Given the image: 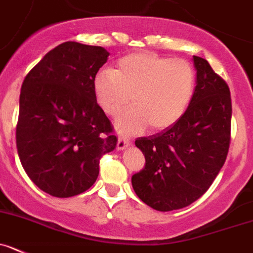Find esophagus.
Masks as SVG:
<instances>
[{
  "label": "esophagus",
  "instance_id": "esophagus-1",
  "mask_svg": "<svg viewBox=\"0 0 253 253\" xmlns=\"http://www.w3.org/2000/svg\"><path fill=\"white\" fill-rule=\"evenodd\" d=\"M129 145H131L129 140H127L126 137H120L119 141H117V150H125Z\"/></svg>",
  "mask_w": 253,
  "mask_h": 253
}]
</instances>
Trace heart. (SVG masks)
<instances>
[{"instance_id": "obj_1", "label": "heart", "mask_w": 253, "mask_h": 253, "mask_svg": "<svg viewBox=\"0 0 253 253\" xmlns=\"http://www.w3.org/2000/svg\"><path fill=\"white\" fill-rule=\"evenodd\" d=\"M98 107L112 119L124 112L116 127L121 133L138 134L171 128L187 112L196 91V72L182 58L153 52L124 56L113 71H98L92 81Z\"/></svg>"}]
</instances>
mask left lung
<instances>
[{"label":"left lung","mask_w":253,"mask_h":253,"mask_svg":"<svg viewBox=\"0 0 253 253\" xmlns=\"http://www.w3.org/2000/svg\"><path fill=\"white\" fill-rule=\"evenodd\" d=\"M193 65L196 91L185 116L171 128L134 142L146 165L132 176V187L157 211L183 209L201 197L222 169L230 147V88L205 58L193 56Z\"/></svg>","instance_id":"1"}]
</instances>
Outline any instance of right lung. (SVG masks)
Segmentation results:
<instances>
[{
    "mask_svg": "<svg viewBox=\"0 0 253 253\" xmlns=\"http://www.w3.org/2000/svg\"><path fill=\"white\" fill-rule=\"evenodd\" d=\"M110 56L103 47L63 42L25 77L16 143L32 182L55 197L88 190L100 160L117 137L92 91L94 75Z\"/></svg>",
    "mask_w": 253,
    "mask_h": 253,
    "instance_id": "add662e5",
    "label": "right lung"
}]
</instances>
